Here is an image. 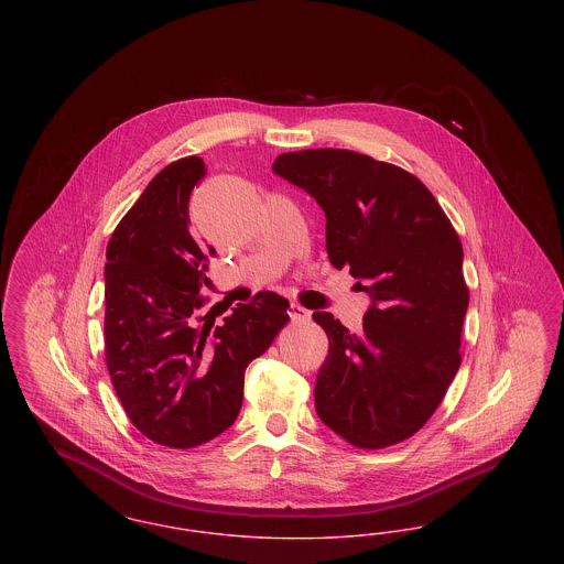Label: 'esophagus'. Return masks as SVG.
Instances as JSON below:
<instances>
[{
  "instance_id": "34e87169",
  "label": "esophagus",
  "mask_w": 564,
  "mask_h": 564,
  "mask_svg": "<svg viewBox=\"0 0 564 564\" xmlns=\"http://www.w3.org/2000/svg\"><path fill=\"white\" fill-rule=\"evenodd\" d=\"M290 317H292L294 322H308V319H311V311H306V308H302V306H297V304H292V306H290Z\"/></svg>"
}]
</instances>
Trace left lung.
Segmentation results:
<instances>
[{
	"mask_svg": "<svg viewBox=\"0 0 564 564\" xmlns=\"http://www.w3.org/2000/svg\"><path fill=\"white\" fill-rule=\"evenodd\" d=\"M272 171L317 200L329 262L370 295L359 332L313 313L329 340L317 414L357 448L398 444L430 421L460 366L469 292L455 228L414 175L366 154L302 150Z\"/></svg>",
	"mask_w": 564,
	"mask_h": 564,
	"instance_id": "1",
	"label": "left lung"
}]
</instances>
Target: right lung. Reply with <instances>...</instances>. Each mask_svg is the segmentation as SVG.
Segmentation results:
<instances>
[{
  "label": "right lung",
  "mask_w": 564,
  "mask_h": 564,
  "mask_svg": "<svg viewBox=\"0 0 564 564\" xmlns=\"http://www.w3.org/2000/svg\"><path fill=\"white\" fill-rule=\"evenodd\" d=\"M200 177L198 156L164 166L113 230L104 270L113 389L134 427L169 448L205 444L237 421L247 366L290 319V302L272 292L219 325L200 313L215 253L189 224Z\"/></svg>",
  "instance_id": "1"
}]
</instances>
